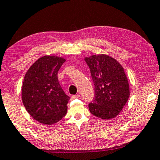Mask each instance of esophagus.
Instances as JSON below:
<instances>
[{
    "label": "esophagus",
    "mask_w": 160,
    "mask_h": 160,
    "mask_svg": "<svg viewBox=\"0 0 160 160\" xmlns=\"http://www.w3.org/2000/svg\"><path fill=\"white\" fill-rule=\"evenodd\" d=\"M79 98H80V95H72V97H71V98L72 99Z\"/></svg>",
    "instance_id": "obj_1"
}]
</instances>
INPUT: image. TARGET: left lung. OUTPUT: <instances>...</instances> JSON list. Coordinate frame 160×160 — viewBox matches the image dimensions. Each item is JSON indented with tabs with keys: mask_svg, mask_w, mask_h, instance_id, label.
Returning <instances> with one entry per match:
<instances>
[{
	"mask_svg": "<svg viewBox=\"0 0 160 160\" xmlns=\"http://www.w3.org/2000/svg\"><path fill=\"white\" fill-rule=\"evenodd\" d=\"M85 60L95 85L93 102L88 105L90 112L104 120L115 118L130 97L124 68L118 60L107 55H93L85 58Z\"/></svg>",
	"mask_w": 160,
	"mask_h": 160,
	"instance_id": "obj_1",
	"label": "left lung"
}]
</instances>
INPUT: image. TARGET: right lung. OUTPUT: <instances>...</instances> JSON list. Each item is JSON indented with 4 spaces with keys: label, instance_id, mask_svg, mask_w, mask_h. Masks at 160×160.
I'll list each match as a JSON object with an SVG mask.
<instances>
[{
    "label": "right lung",
    "instance_id": "add662e5",
    "mask_svg": "<svg viewBox=\"0 0 160 160\" xmlns=\"http://www.w3.org/2000/svg\"><path fill=\"white\" fill-rule=\"evenodd\" d=\"M65 59L45 55L28 70L22 86V100L29 115L44 125H53L64 118L70 97L60 87L58 72Z\"/></svg>",
    "mask_w": 160,
    "mask_h": 160
}]
</instances>
